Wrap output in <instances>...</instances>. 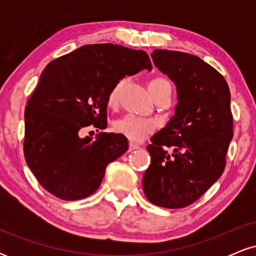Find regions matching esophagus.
<instances>
[{
	"mask_svg": "<svg viewBox=\"0 0 256 256\" xmlns=\"http://www.w3.org/2000/svg\"><path fill=\"white\" fill-rule=\"evenodd\" d=\"M138 148H140V146L136 144V143H134V142L128 143V150H130V152L136 150V149H138Z\"/></svg>",
	"mask_w": 256,
	"mask_h": 256,
	"instance_id": "esophagus-1",
	"label": "esophagus"
}]
</instances>
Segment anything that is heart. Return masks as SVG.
Masks as SVG:
<instances>
[{"mask_svg":"<svg viewBox=\"0 0 256 256\" xmlns=\"http://www.w3.org/2000/svg\"><path fill=\"white\" fill-rule=\"evenodd\" d=\"M125 79H120L110 90L107 102L112 107L118 104L120 91H122ZM148 88L152 98H155L162 90L171 88V84L165 78H154L148 83ZM155 128H156V122L154 120L142 118V116H134V114H126L114 122V130L122 136L128 137V140H136V142L144 140L149 134L155 131Z\"/></svg>","mask_w":256,"mask_h":256,"instance_id":"obj_1","label":"heart"}]
</instances>
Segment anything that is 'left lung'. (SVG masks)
Returning a JSON list of instances; mask_svg holds the SVG:
<instances>
[{
	"label": "left lung",
	"instance_id": "left-lung-1",
	"mask_svg": "<svg viewBox=\"0 0 256 256\" xmlns=\"http://www.w3.org/2000/svg\"><path fill=\"white\" fill-rule=\"evenodd\" d=\"M154 64L174 82V116L152 137V162L143 190L152 204L183 208L218 180L234 136L230 89L225 78L198 56L155 49Z\"/></svg>",
	"mask_w": 256,
	"mask_h": 256
}]
</instances>
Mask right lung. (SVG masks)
<instances>
[{
	"label": "right lung",
	"instance_id": "obj_1",
	"mask_svg": "<svg viewBox=\"0 0 256 256\" xmlns=\"http://www.w3.org/2000/svg\"><path fill=\"white\" fill-rule=\"evenodd\" d=\"M152 70L148 54L118 44H88L44 68L25 108L24 155L46 192L64 201L98 189L106 167L128 150V138L83 128H107L110 90L125 76Z\"/></svg>",
	"mask_w": 256,
	"mask_h": 256
}]
</instances>
